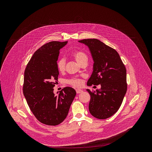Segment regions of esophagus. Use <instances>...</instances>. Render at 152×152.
I'll use <instances>...</instances> for the list:
<instances>
[{"mask_svg": "<svg viewBox=\"0 0 152 152\" xmlns=\"http://www.w3.org/2000/svg\"><path fill=\"white\" fill-rule=\"evenodd\" d=\"M83 92V90H81V89H76V92L77 93V94H81V93H82Z\"/></svg>", "mask_w": 152, "mask_h": 152, "instance_id": "esophagus-1", "label": "esophagus"}]
</instances>
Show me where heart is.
Masks as SVG:
<instances>
[{"mask_svg":"<svg viewBox=\"0 0 152 152\" xmlns=\"http://www.w3.org/2000/svg\"><path fill=\"white\" fill-rule=\"evenodd\" d=\"M72 56L74 58V59L77 61V63L80 65L84 61H88V56L87 54L83 51H75L72 54ZM65 60L64 58H60L57 60V67L60 72H63L65 70ZM66 82L68 84L75 87H80L83 84L82 81L80 79L77 78L69 79L67 80Z\"/></svg>","mask_w":152,"mask_h":152,"instance_id":"b5f03b06","label":"heart"}]
</instances>
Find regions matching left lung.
Instances as JSON below:
<instances>
[{
	"instance_id": "left-lung-1",
	"label": "left lung",
	"mask_w": 152,
	"mask_h": 152,
	"mask_svg": "<svg viewBox=\"0 0 152 152\" xmlns=\"http://www.w3.org/2000/svg\"><path fill=\"white\" fill-rule=\"evenodd\" d=\"M78 42L88 47L94 61L87 86H101L96 92L87 89L91 95L89 112L99 119L108 118L119 109L127 91L125 66L118 52L100 40L89 39Z\"/></svg>"
}]
</instances>
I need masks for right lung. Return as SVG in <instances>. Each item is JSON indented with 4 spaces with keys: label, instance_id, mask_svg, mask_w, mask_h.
Segmentation results:
<instances>
[{
    "label": "right lung",
    "instance_id": "obj_1",
    "mask_svg": "<svg viewBox=\"0 0 152 152\" xmlns=\"http://www.w3.org/2000/svg\"><path fill=\"white\" fill-rule=\"evenodd\" d=\"M66 43L45 44L34 53L24 71V96L35 117L47 125L56 126L64 121L76 95L71 87L64 88L57 95L53 92L59 75L57 61L60 50Z\"/></svg>",
    "mask_w": 152,
    "mask_h": 152
}]
</instances>
